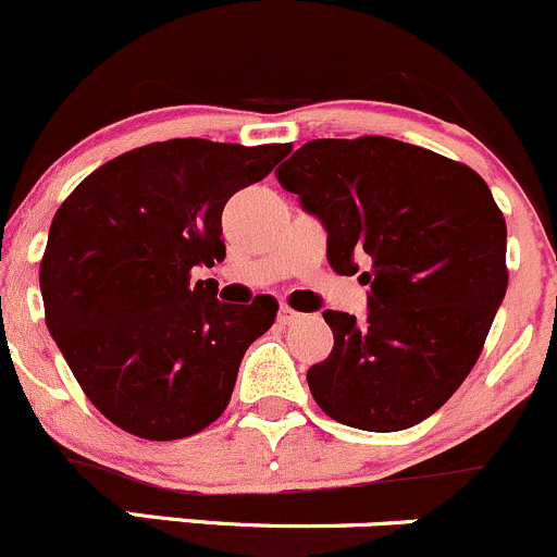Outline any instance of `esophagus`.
<instances>
[{
  "mask_svg": "<svg viewBox=\"0 0 557 557\" xmlns=\"http://www.w3.org/2000/svg\"><path fill=\"white\" fill-rule=\"evenodd\" d=\"M306 317H302L300 311H295V308H289V306H281L278 308V321L284 326H289V324H297V321H302Z\"/></svg>",
  "mask_w": 557,
  "mask_h": 557,
  "instance_id": "esophagus-1",
  "label": "esophagus"
}]
</instances>
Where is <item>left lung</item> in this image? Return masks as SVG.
<instances>
[{
  "instance_id": "8db88e82",
  "label": "left lung",
  "mask_w": 557,
  "mask_h": 557,
  "mask_svg": "<svg viewBox=\"0 0 557 557\" xmlns=\"http://www.w3.org/2000/svg\"><path fill=\"white\" fill-rule=\"evenodd\" d=\"M326 231V260L370 284L367 319L324 311L321 410L364 432L437 412L478 362L507 292V225L469 165L388 136L313 139L276 171Z\"/></svg>"
}]
</instances>
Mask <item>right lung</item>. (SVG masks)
I'll return each mask as SVG.
<instances>
[{
  "label": "right lung",
  "instance_id": "add662e5",
  "mask_svg": "<svg viewBox=\"0 0 557 557\" xmlns=\"http://www.w3.org/2000/svg\"><path fill=\"white\" fill-rule=\"evenodd\" d=\"M289 150L154 141L85 176L55 211L39 265L45 321L85 397L123 432L182 440L225 412L278 302L227 306L190 273L225 260L222 209Z\"/></svg>",
  "mask_w": 557,
  "mask_h": 557
}]
</instances>
